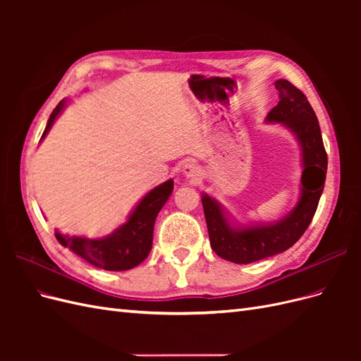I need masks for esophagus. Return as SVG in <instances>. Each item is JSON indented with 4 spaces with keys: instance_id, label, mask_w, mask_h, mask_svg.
<instances>
[{
    "instance_id": "1",
    "label": "esophagus",
    "mask_w": 361,
    "mask_h": 361,
    "mask_svg": "<svg viewBox=\"0 0 361 361\" xmlns=\"http://www.w3.org/2000/svg\"><path fill=\"white\" fill-rule=\"evenodd\" d=\"M182 173L183 176H187L190 179H200L202 178V169L195 164H185L182 167Z\"/></svg>"
}]
</instances>
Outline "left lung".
<instances>
[{"label": "left lung", "instance_id": "1", "mask_svg": "<svg viewBox=\"0 0 361 361\" xmlns=\"http://www.w3.org/2000/svg\"><path fill=\"white\" fill-rule=\"evenodd\" d=\"M279 104L267 116L268 123H280L297 138L301 149L300 199L292 211L274 223L233 224L220 202L203 194L202 203L215 253L233 264H251L290 248L307 231L318 207L326 174V152L319 122L305 94L288 80H277Z\"/></svg>", "mask_w": 361, "mask_h": 361}]
</instances>
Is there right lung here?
I'll return each instance as SVG.
<instances>
[{
  "label": "right lung",
  "instance_id": "right-lung-1",
  "mask_svg": "<svg viewBox=\"0 0 361 361\" xmlns=\"http://www.w3.org/2000/svg\"><path fill=\"white\" fill-rule=\"evenodd\" d=\"M64 106H66V99L60 101V104L54 108L42 134V140L47 137ZM171 191V179L150 190L129 214L126 223L104 238L71 236L61 235L56 231L57 241L93 267L106 271H126L135 268L150 253L157 215L169 200Z\"/></svg>",
  "mask_w": 361,
  "mask_h": 361
}]
</instances>
